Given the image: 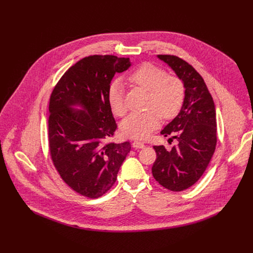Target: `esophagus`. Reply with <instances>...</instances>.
I'll return each mask as SVG.
<instances>
[{"label": "esophagus", "mask_w": 253, "mask_h": 253, "mask_svg": "<svg viewBox=\"0 0 253 253\" xmlns=\"http://www.w3.org/2000/svg\"><path fill=\"white\" fill-rule=\"evenodd\" d=\"M132 144H133L134 148H144V147H145V144H144L141 141H134Z\"/></svg>", "instance_id": "34e87169"}]
</instances>
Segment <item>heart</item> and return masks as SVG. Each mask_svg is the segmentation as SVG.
Returning a JSON list of instances; mask_svg holds the SVG:
<instances>
[{
  "label": "heart",
  "mask_w": 253,
  "mask_h": 253,
  "mask_svg": "<svg viewBox=\"0 0 253 253\" xmlns=\"http://www.w3.org/2000/svg\"><path fill=\"white\" fill-rule=\"evenodd\" d=\"M128 81L148 92V110L133 113L122 122L121 131L125 136L145 139L157 128L161 117L173 119L181 111L186 96L184 82L178 76L168 75L163 68L151 63L142 64L128 76ZM107 98L111 112L117 117H123L127 107L120 82L110 86Z\"/></svg>",
  "instance_id": "1"
}]
</instances>
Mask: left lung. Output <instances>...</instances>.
<instances>
[{"mask_svg":"<svg viewBox=\"0 0 253 253\" xmlns=\"http://www.w3.org/2000/svg\"><path fill=\"white\" fill-rule=\"evenodd\" d=\"M184 82L186 96L179 114L160 132L177 141L170 150L154 146L157 158L152 166L156 181L171 191H183L194 185L206 170L217 142L215 106L198 72L174 55H158Z\"/></svg>","mask_w":253,"mask_h":253,"instance_id":"1","label":"left lung"}]
</instances>
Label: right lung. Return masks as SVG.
Wrapping results in <instances>:
<instances>
[{
	"mask_svg": "<svg viewBox=\"0 0 253 253\" xmlns=\"http://www.w3.org/2000/svg\"><path fill=\"white\" fill-rule=\"evenodd\" d=\"M129 58L88 56L71 66L50 96L49 152L63 181L75 192L98 198L115 183L131 143L108 141L117 124L108 104V90L116 73L130 67ZM84 109L74 113L70 106Z\"/></svg>",
	"mask_w": 253,
	"mask_h": 253,
	"instance_id": "right-lung-1",
	"label": "right lung"
}]
</instances>
